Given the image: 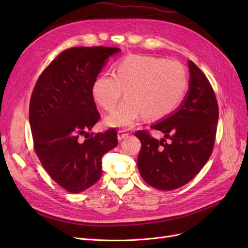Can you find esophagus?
I'll list each match as a JSON object with an SVG mask.
<instances>
[{
	"mask_svg": "<svg viewBox=\"0 0 248 248\" xmlns=\"http://www.w3.org/2000/svg\"><path fill=\"white\" fill-rule=\"evenodd\" d=\"M128 132H127L126 129H120L118 130V140H121L123 139H125L127 136H128Z\"/></svg>",
	"mask_w": 248,
	"mask_h": 248,
	"instance_id": "obj_1",
	"label": "esophagus"
}]
</instances>
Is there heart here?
Wrapping results in <instances>:
<instances>
[{
	"label": "heart",
	"instance_id": "b5f03b06",
	"mask_svg": "<svg viewBox=\"0 0 248 248\" xmlns=\"http://www.w3.org/2000/svg\"><path fill=\"white\" fill-rule=\"evenodd\" d=\"M187 89L188 76L180 62L134 55L117 62L112 74L97 77L91 94L106 111L114 110L124 94L127 98L107 118V123L129 127L142 116L148 120L170 116L183 101Z\"/></svg>",
	"mask_w": 248,
	"mask_h": 248
}]
</instances>
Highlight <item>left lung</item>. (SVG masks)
<instances>
[{"label":"left lung","mask_w":248,"mask_h":248,"mask_svg":"<svg viewBox=\"0 0 248 248\" xmlns=\"http://www.w3.org/2000/svg\"><path fill=\"white\" fill-rule=\"evenodd\" d=\"M189 91L171 116L153 124L160 140L148 130H138L140 140L138 167L141 178L154 188L174 190L196 177L211 156L218 122V103L210 81L188 62Z\"/></svg>","instance_id":"1"}]
</instances>
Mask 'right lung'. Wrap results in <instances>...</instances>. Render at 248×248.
<instances>
[{
  "mask_svg": "<svg viewBox=\"0 0 248 248\" xmlns=\"http://www.w3.org/2000/svg\"><path fill=\"white\" fill-rule=\"evenodd\" d=\"M117 47L79 46L59 54L36 81L29 108L36 155L54 181L78 193L102 174V157L118 145L116 128L90 136L100 120L94 79ZM80 135L88 136L84 142Z\"/></svg>",
  "mask_w": 248,
  "mask_h": 248,
  "instance_id": "1",
  "label": "right lung"
}]
</instances>
